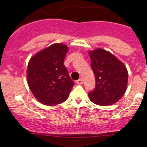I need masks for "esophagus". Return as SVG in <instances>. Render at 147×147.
<instances>
[{
    "mask_svg": "<svg viewBox=\"0 0 147 147\" xmlns=\"http://www.w3.org/2000/svg\"><path fill=\"white\" fill-rule=\"evenodd\" d=\"M76 83H77V84H79V85H81V84H83V80H82V79H79L77 81V82H76Z\"/></svg>",
    "mask_w": 147,
    "mask_h": 147,
    "instance_id": "esophagus-1",
    "label": "esophagus"
}]
</instances>
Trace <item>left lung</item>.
Segmentation results:
<instances>
[{
	"instance_id": "obj_1",
	"label": "left lung",
	"mask_w": 147,
	"mask_h": 147,
	"mask_svg": "<svg viewBox=\"0 0 147 147\" xmlns=\"http://www.w3.org/2000/svg\"><path fill=\"white\" fill-rule=\"evenodd\" d=\"M88 53L96 81L95 89L88 93L89 98L97 105H112L125 93L127 69L113 55L102 48Z\"/></svg>"
}]
</instances>
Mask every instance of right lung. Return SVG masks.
Instances as JSON below:
<instances>
[{"mask_svg":"<svg viewBox=\"0 0 147 147\" xmlns=\"http://www.w3.org/2000/svg\"><path fill=\"white\" fill-rule=\"evenodd\" d=\"M67 45L55 43L30 59L27 79L30 90L41 104L55 106L66 100L74 86L63 64Z\"/></svg>","mask_w":147,"mask_h":147,"instance_id":"right-lung-1","label":"right lung"}]
</instances>
